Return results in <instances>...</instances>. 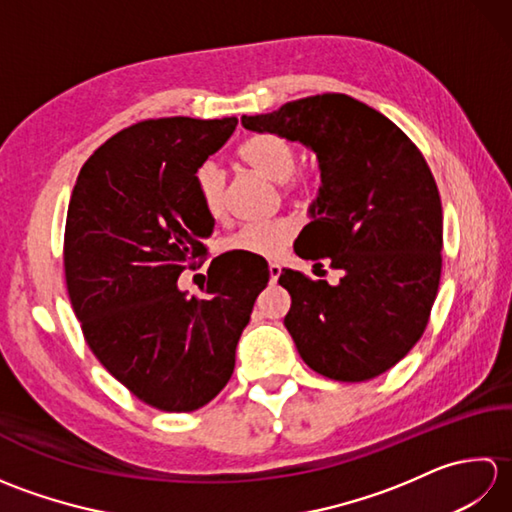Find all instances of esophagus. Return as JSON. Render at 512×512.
Masks as SVG:
<instances>
[{
  "label": "esophagus",
  "instance_id": "esophagus-1",
  "mask_svg": "<svg viewBox=\"0 0 512 512\" xmlns=\"http://www.w3.org/2000/svg\"><path fill=\"white\" fill-rule=\"evenodd\" d=\"M268 273H270V284H277V279L281 275V266L279 264H268Z\"/></svg>",
  "mask_w": 512,
  "mask_h": 512
}]
</instances>
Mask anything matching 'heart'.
I'll use <instances>...</instances> for the list:
<instances>
[{
  "mask_svg": "<svg viewBox=\"0 0 512 512\" xmlns=\"http://www.w3.org/2000/svg\"><path fill=\"white\" fill-rule=\"evenodd\" d=\"M237 160L257 176L270 182H286V195H299V198H312L314 182L308 176H292L297 167V149L286 136L273 132H257L244 138L237 147ZM195 193L211 217L224 213V193L226 176L213 160H204L193 173ZM295 237V224L290 220H275L268 224H250L226 239L224 248L228 253H244L253 257H275L290 239Z\"/></svg>",
  "mask_w": 512,
  "mask_h": 512,
  "instance_id": "b5f03b06",
  "label": "heart"
}]
</instances>
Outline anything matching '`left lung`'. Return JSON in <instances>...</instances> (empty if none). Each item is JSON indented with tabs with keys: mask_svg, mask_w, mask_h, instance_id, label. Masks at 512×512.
Segmentation results:
<instances>
[{
	"mask_svg": "<svg viewBox=\"0 0 512 512\" xmlns=\"http://www.w3.org/2000/svg\"><path fill=\"white\" fill-rule=\"evenodd\" d=\"M317 154L321 187L297 255L330 262V286L281 270L292 306L286 328L314 372L341 383L376 378L427 328L442 273V204L427 160L400 127L347 94L290 101L242 116Z\"/></svg>",
	"mask_w": 512,
	"mask_h": 512,
	"instance_id": "obj_1",
	"label": "left lung"
}]
</instances>
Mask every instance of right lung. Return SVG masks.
<instances>
[{
	"instance_id": "obj_1",
	"label": "right lung",
	"mask_w": 512,
	"mask_h": 512,
	"mask_svg": "<svg viewBox=\"0 0 512 512\" xmlns=\"http://www.w3.org/2000/svg\"><path fill=\"white\" fill-rule=\"evenodd\" d=\"M235 127V116L140 121L94 151L70 198L63 266L85 341L118 383L160 411H195L220 394L268 284L215 257L202 297L178 288L215 224L193 173Z\"/></svg>"
}]
</instances>
